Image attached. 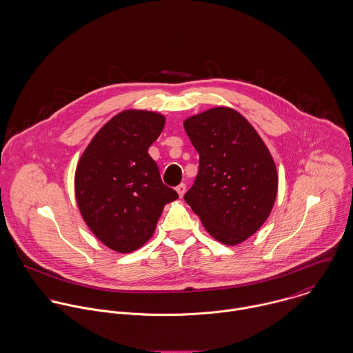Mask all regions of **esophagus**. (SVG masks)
Listing matches in <instances>:
<instances>
[{"label":"esophagus","mask_w":353,"mask_h":353,"mask_svg":"<svg viewBox=\"0 0 353 353\" xmlns=\"http://www.w3.org/2000/svg\"><path fill=\"white\" fill-rule=\"evenodd\" d=\"M175 189H176V192H178L179 197H183V194H185V192H186V185H185V183H179Z\"/></svg>","instance_id":"obj_1"}]
</instances>
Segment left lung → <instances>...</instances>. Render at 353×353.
Masks as SVG:
<instances>
[{
    "instance_id": "obj_1",
    "label": "left lung",
    "mask_w": 353,
    "mask_h": 353,
    "mask_svg": "<svg viewBox=\"0 0 353 353\" xmlns=\"http://www.w3.org/2000/svg\"><path fill=\"white\" fill-rule=\"evenodd\" d=\"M200 154L199 174L185 201L206 231L234 246L265 223L277 194V171L266 145L238 111L210 108L185 121Z\"/></svg>"
}]
</instances>
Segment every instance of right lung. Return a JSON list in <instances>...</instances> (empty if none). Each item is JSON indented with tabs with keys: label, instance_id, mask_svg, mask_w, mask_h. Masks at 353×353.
<instances>
[{
	"label": "right lung",
	"instance_id": "add662e5",
	"mask_svg": "<svg viewBox=\"0 0 353 353\" xmlns=\"http://www.w3.org/2000/svg\"><path fill=\"white\" fill-rule=\"evenodd\" d=\"M163 126L160 114L123 111L101 128L79 161L74 188L83 219L115 252L147 243L164 205L178 199L148 153Z\"/></svg>",
	"mask_w": 353,
	"mask_h": 353
}]
</instances>
